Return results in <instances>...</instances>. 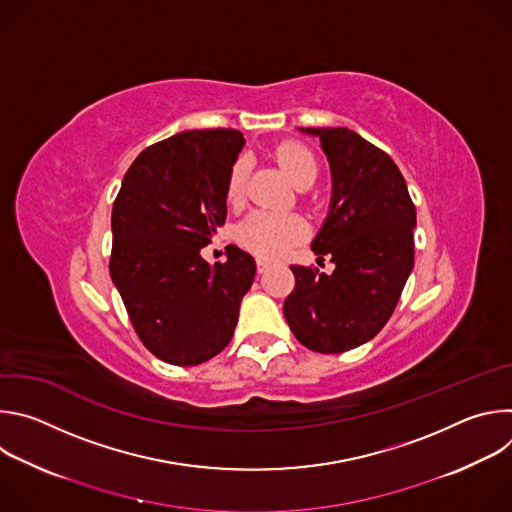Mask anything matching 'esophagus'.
<instances>
[{
	"label": "esophagus",
	"instance_id": "esophagus-1",
	"mask_svg": "<svg viewBox=\"0 0 512 512\" xmlns=\"http://www.w3.org/2000/svg\"><path fill=\"white\" fill-rule=\"evenodd\" d=\"M269 265H271V263H269V261H267V259H261V257H259V259H257V269H259V273H263V271H267V269H269Z\"/></svg>",
	"mask_w": 512,
	"mask_h": 512
}]
</instances>
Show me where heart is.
<instances>
[{
  "label": "heart",
  "instance_id": "1",
  "mask_svg": "<svg viewBox=\"0 0 512 512\" xmlns=\"http://www.w3.org/2000/svg\"><path fill=\"white\" fill-rule=\"evenodd\" d=\"M275 160L287 174V178L298 188H308L318 176V162L306 145L298 141H285L275 148ZM247 182V164L237 160L227 176L225 194L229 204L237 206L243 202ZM308 233L306 223L298 214L289 212H253L237 229V241L243 249L251 251L261 259H279L289 249L298 245Z\"/></svg>",
  "mask_w": 512,
  "mask_h": 512
}]
</instances>
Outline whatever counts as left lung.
Returning a JSON list of instances; mask_svg holds the SVG:
<instances>
[{
	"label": "left lung",
	"instance_id": "left-lung-1",
	"mask_svg": "<svg viewBox=\"0 0 512 512\" xmlns=\"http://www.w3.org/2000/svg\"><path fill=\"white\" fill-rule=\"evenodd\" d=\"M318 135L332 172V200L312 243L318 263L291 265L296 287L283 302L294 336L338 354L375 338L389 322L413 269L415 206L395 162L348 127H306Z\"/></svg>",
	"mask_w": 512,
	"mask_h": 512
}]
</instances>
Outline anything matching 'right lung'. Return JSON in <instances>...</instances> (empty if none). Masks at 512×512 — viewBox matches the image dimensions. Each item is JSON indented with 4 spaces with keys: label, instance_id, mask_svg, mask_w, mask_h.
I'll return each mask as SVG.
<instances>
[{
    "label": "right lung",
    "instance_id": "1",
    "mask_svg": "<svg viewBox=\"0 0 512 512\" xmlns=\"http://www.w3.org/2000/svg\"><path fill=\"white\" fill-rule=\"evenodd\" d=\"M245 145L237 129H194L145 148L113 202L109 271L129 320L160 360L194 367L233 338L255 259L229 245L202 259L227 218V176Z\"/></svg>",
    "mask_w": 512,
    "mask_h": 512
}]
</instances>
